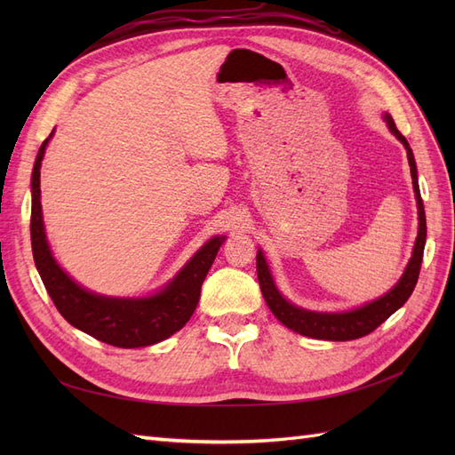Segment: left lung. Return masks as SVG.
<instances>
[{
  "instance_id": "1",
  "label": "left lung",
  "mask_w": 455,
  "mask_h": 455,
  "mask_svg": "<svg viewBox=\"0 0 455 455\" xmlns=\"http://www.w3.org/2000/svg\"><path fill=\"white\" fill-rule=\"evenodd\" d=\"M385 121L391 129V132L401 140L406 148L408 154V163H410V172H411V184H414L416 191V199H418V212H419V231H418V239L414 246V254L410 258V264L403 275V279L396 283L391 292L381 296L379 299L371 301V304L359 307L349 313H313L299 309L279 294L277 288L273 284V279L269 275L267 264L264 259V254L258 251L256 254V271H258V283L261 288V294H264V299L271 313L277 316V319L286 326L294 330V332L307 336V338H316V339H330V341H347V339H356L363 338L389 319V316L406 304V299L411 296L419 277V269H421V259H423V249H425V237H427V224H425V211H423V201L419 194V186H418V171H416V161L414 154H411L410 144L406 142L401 131L396 129L395 121L391 116H385Z\"/></svg>"
}]
</instances>
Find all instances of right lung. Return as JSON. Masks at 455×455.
Instances as JSON below:
<instances>
[{
	"instance_id": "right-lung-1",
	"label": "right lung",
	"mask_w": 455,
	"mask_h": 455,
	"mask_svg": "<svg viewBox=\"0 0 455 455\" xmlns=\"http://www.w3.org/2000/svg\"><path fill=\"white\" fill-rule=\"evenodd\" d=\"M52 134H49L51 139ZM49 139L41 144L32 172V252L39 277L57 306L59 313L72 326L114 347H146L178 332L194 315L201 296V284L209 273L224 237H214L189 259L176 279L151 298L119 299L87 292L76 284L54 261L45 239L41 218L39 169Z\"/></svg>"
}]
</instances>
